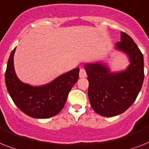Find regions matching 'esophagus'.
Returning a JSON list of instances; mask_svg holds the SVG:
<instances>
[{
	"label": "esophagus",
	"instance_id": "obj_1",
	"mask_svg": "<svg viewBox=\"0 0 149 149\" xmlns=\"http://www.w3.org/2000/svg\"><path fill=\"white\" fill-rule=\"evenodd\" d=\"M86 77V72L85 69L80 68V70H79V77L80 78H84Z\"/></svg>",
	"mask_w": 149,
	"mask_h": 149
}]
</instances>
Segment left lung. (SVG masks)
<instances>
[{
    "label": "left lung",
    "instance_id": "8db88e82",
    "mask_svg": "<svg viewBox=\"0 0 149 149\" xmlns=\"http://www.w3.org/2000/svg\"><path fill=\"white\" fill-rule=\"evenodd\" d=\"M116 49L129 56L130 65L123 72L112 73L100 63L85 65L89 81L88 96L92 108L100 116H116L135 102L144 80V59L132 37L121 32Z\"/></svg>",
    "mask_w": 149,
    "mask_h": 149
}]
</instances>
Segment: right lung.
<instances>
[{
    "label": "right lung",
    "instance_id": "add662e5",
    "mask_svg": "<svg viewBox=\"0 0 149 149\" xmlns=\"http://www.w3.org/2000/svg\"><path fill=\"white\" fill-rule=\"evenodd\" d=\"M12 50L5 72L8 91L15 105L24 113L37 118L54 116L62 110L72 87L79 79V69L64 73L42 86H32L20 82L14 72Z\"/></svg>",
    "mask_w": 149,
    "mask_h": 149
}]
</instances>
